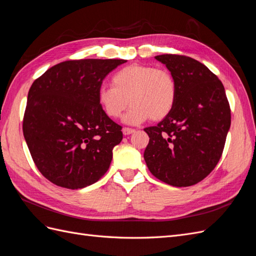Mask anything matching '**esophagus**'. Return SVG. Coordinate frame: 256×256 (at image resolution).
Segmentation results:
<instances>
[{
    "mask_svg": "<svg viewBox=\"0 0 256 256\" xmlns=\"http://www.w3.org/2000/svg\"><path fill=\"white\" fill-rule=\"evenodd\" d=\"M134 129H132V128H128V127H125L122 129V134H125V136H129V134H132L134 132Z\"/></svg>",
    "mask_w": 256,
    "mask_h": 256,
    "instance_id": "obj_1",
    "label": "esophagus"
}]
</instances>
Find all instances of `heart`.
Returning a JSON list of instances; mask_svg holds the SVG:
<instances>
[{
    "label": "heart",
    "mask_w": 256,
    "mask_h": 256,
    "mask_svg": "<svg viewBox=\"0 0 256 256\" xmlns=\"http://www.w3.org/2000/svg\"><path fill=\"white\" fill-rule=\"evenodd\" d=\"M111 84L100 86L97 97L104 114L113 120L120 118L130 104L126 122L140 124L148 118L159 122L171 113L176 102V81L166 68L129 65L113 74Z\"/></svg>",
    "instance_id": "obj_1"
}]
</instances>
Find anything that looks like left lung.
Returning <instances> with one entry per match:
<instances>
[{
    "label": "left lung",
    "mask_w": 256,
    "mask_h": 256,
    "mask_svg": "<svg viewBox=\"0 0 256 256\" xmlns=\"http://www.w3.org/2000/svg\"><path fill=\"white\" fill-rule=\"evenodd\" d=\"M175 78L173 110L144 129V159L150 173L174 187H189L212 173L222 156L230 108L222 82L198 60L177 54L154 56Z\"/></svg>",
    "instance_id": "left-lung-1"
}]
</instances>
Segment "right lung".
<instances>
[{"mask_svg":"<svg viewBox=\"0 0 256 256\" xmlns=\"http://www.w3.org/2000/svg\"><path fill=\"white\" fill-rule=\"evenodd\" d=\"M125 60H70L49 68L30 86L23 136L37 166L52 184L81 189L108 170L122 126L104 114L97 92Z\"/></svg>","mask_w":256,"mask_h":256,"instance_id":"add662e5","label":"right lung"}]
</instances>
